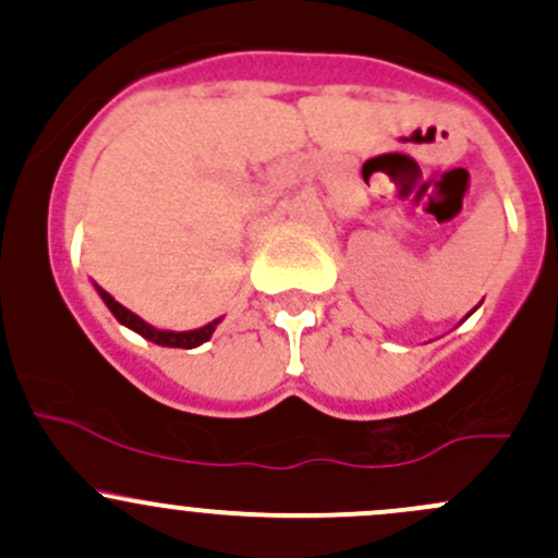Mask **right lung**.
<instances>
[{
	"label": "right lung",
	"instance_id": "1",
	"mask_svg": "<svg viewBox=\"0 0 558 558\" xmlns=\"http://www.w3.org/2000/svg\"><path fill=\"white\" fill-rule=\"evenodd\" d=\"M97 294L102 296L107 311L116 315L118 324H123V326H126V329L137 331L140 337H145V340L156 342V345H165V348H196V345H202V342L210 340L213 331H216V326L221 324V318H216V320H210V324L199 326V329H191V331L156 329V326H150L148 320H143V318H140V315H134L132 311H126V307H123L121 302L112 300V296L107 294L105 289H99V286H97Z\"/></svg>",
	"mask_w": 558,
	"mask_h": 558
}]
</instances>
